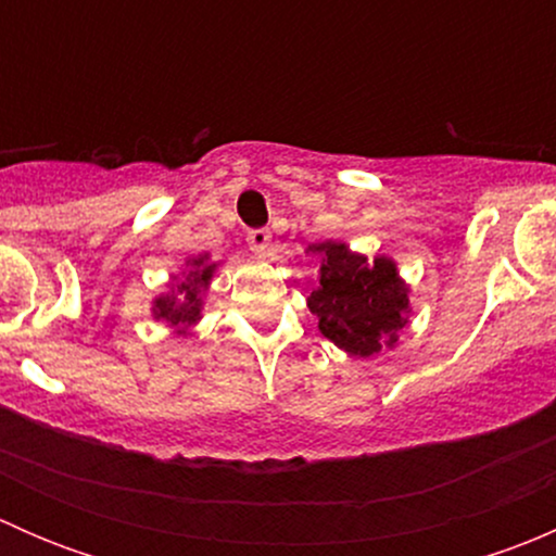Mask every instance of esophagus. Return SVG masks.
I'll return each mask as SVG.
<instances>
[{
	"label": "esophagus",
	"mask_w": 556,
	"mask_h": 556,
	"mask_svg": "<svg viewBox=\"0 0 556 556\" xmlns=\"http://www.w3.org/2000/svg\"><path fill=\"white\" fill-rule=\"evenodd\" d=\"M247 244L255 255H266L268 244H271V233H268V228H255V231L247 233Z\"/></svg>",
	"instance_id": "esophagus-1"
}]
</instances>
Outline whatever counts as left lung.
<instances>
[{"label": "left lung", "mask_w": 556, "mask_h": 556, "mask_svg": "<svg viewBox=\"0 0 556 556\" xmlns=\"http://www.w3.org/2000/svg\"><path fill=\"white\" fill-rule=\"evenodd\" d=\"M309 252L319 255V285L309 295L319 333L355 357L395 346L408 314V288L395 261L387 255L368 261L330 239L312 244Z\"/></svg>", "instance_id": "obj_1"}]
</instances>
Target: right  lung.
<instances>
[{
  "label": "right lung",
  "mask_w": 556,
  "mask_h": 556,
  "mask_svg": "<svg viewBox=\"0 0 556 556\" xmlns=\"http://www.w3.org/2000/svg\"><path fill=\"white\" fill-rule=\"evenodd\" d=\"M217 263L210 261V255L190 257L188 268L182 277H174L169 285V293L159 295L153 301V317L164 319L179 333L195 325L201 319V306H204V293L212 282Z\"/></svg>",
  "instance_id": "right-lung-1"
}]
</instances>
